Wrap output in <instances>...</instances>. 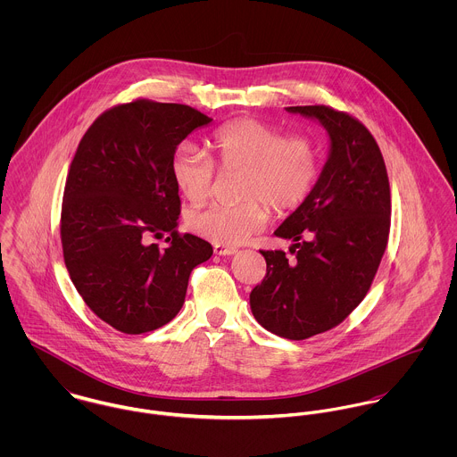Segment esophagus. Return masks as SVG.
Returning <instances> with one entry per match:
<instances>
[{
    "mask_svg": "<svg viewBox=\"0 0 457 457\" xmlns=\"http://www.w3.org/2000/svg\"><path fill=\"white\" fill-rule=\"evenodd\" d=\"M214 253L220 255V257H230L234 253H237L236 248H227V246H221V245H214Z\"/></svg>",
    "mask_w": 457,
    "mask_h": 457,
    "instance_id": "obj_1",
    "label": "esophagus"
}]
</instances>
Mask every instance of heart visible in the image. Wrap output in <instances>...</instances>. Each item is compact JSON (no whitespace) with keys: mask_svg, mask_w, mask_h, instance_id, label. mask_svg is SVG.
<instances>
[{"mask_svg":"<svg viewBox=\"0 0 457 457\" xmlns=\"http://www.w3.org/2000/svg\"><path fill=\"white\" fill-rule=\"evenodd\" d=\"M212 147L223 170L241 169L237 205H209L188 214L190 228L200 237L237 246L263 228L269 208L278 214L297 209L317 185L320 174L319 149L304 135H287L261 120H236L212 137ZM170 172L187 200H207L216 176L212 158L185 142L174 153Z\"/></svg>","mask_w":457,"mask_h":457,"instance_id":"obj_1","label":"heart"}]
</instances>
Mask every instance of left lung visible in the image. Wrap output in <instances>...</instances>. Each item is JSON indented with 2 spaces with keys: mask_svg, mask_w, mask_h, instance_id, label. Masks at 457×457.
<instances>
[{
  "mask_svg": "<svg viewBox=\"0 0 457 457\" xmlns=\"http://www.w3.org/2000/svg\"><path fill=\"white\" fill-rule=\"evenodd\" d=\"M319 121L328 154L310 196L276 228L285 252H261L267 274L250 294L255 320L287 339H306L341 324L366 297L391 228L384 156L368 129L326 105L287 107Z\"/></svg>",
  "mask_w": 457,
  "mask_h": 457,
  "instance_id": "obj_1",
  "label": "left lung"
}]
</instances>
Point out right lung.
Listing matches in <instances>:
<instances>
[{"label":"right lung","mask_w":457,"mask_h":457,"mask_svg":"<svg viewBox=\"0 0 457 457\" xmlns=\"http://www.w3.org/2000/svg\"><path fill=\"white\" fill-rule=\"evenodd\" d=\"M212 120L181 104L135 100L104 112L84 133L66 178L62 245L89 310L125 334L169 324L190 274L212 246L178 234L176 147ZM170 233L160 251L151 237Z\"/></svg>","instance_id":"add662e5"}]
</instances>
